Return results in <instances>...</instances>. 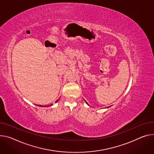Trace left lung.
<instances>
[{
	"instance_id": "obj_1",
	"label": "left lung",
	"mask_w": 154,
	"mask_h": 154,
	"mask_svg": "<svg viewBox=\"0 0 154 154\" xmlns=\"http://www.w3.org/2000/svg\"><path fill=\"white\" fill-rule=\"evenodd\" d=\"M86 103H87V102H86ZM87 104H88V103H87Z\"/></svg>"
}]
</instances>
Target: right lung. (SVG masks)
<instances>
[{"label": "right lung", "instance_id": "right-lung-1", "mask_svg": "<svg viewBox=\"0 0 154 154\" xmlns=\"http://www.w3.org/2000/svg\"><path fill=\"white\" fill-rule=\"evenodd\" d=\"M57 101H58V100H57V101H56V102H57ZM51 105H53V104H51V105H50V106H51ZM37 106H38V105H37Z\"/></svg>", "mask_w": 154, "mask_h": 154}]
</instances>
